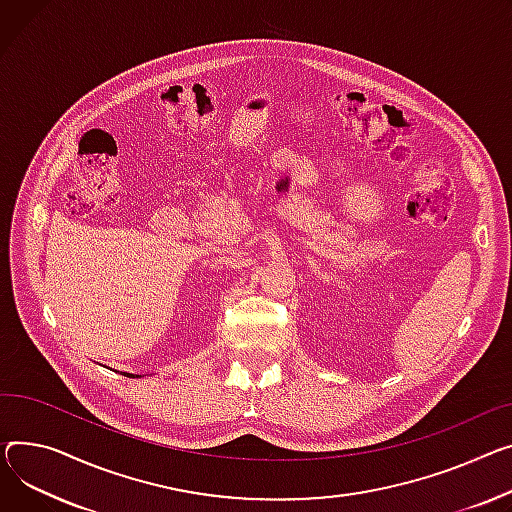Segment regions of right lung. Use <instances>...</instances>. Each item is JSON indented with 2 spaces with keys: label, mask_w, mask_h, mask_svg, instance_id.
Wrapping results in <instances>:
<instances>
[{
  "label": "right lung",
  "mask_w": 512,
  "mask_h": 512,
  "mask_svg": "<svg viewBox=\"0 0 512 512\" xmlns=\"http://www.w3.org/2000/svg\"><path fill=\"white\" fill-rule=\"evenodd\" d=\"M123 374H127V377H135V374H129V372H123Z\"/></svg>",
  "instance_id": "obj_1"
}]
</instances>
